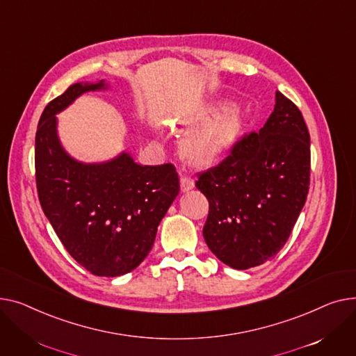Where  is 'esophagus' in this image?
Here are the masks:
<instances>
[{"label": "esophagus", "instance_id": "34e87169", "mask_svg": "<svg viewBox=\"0 0 356 356\" xmlns=\"http://www.w3.org/2000/svg\"><path fill=\"white\" fill-rule=\"evenodd\" d=\"M194 179H191V178H186V177H184V178H181V182H179V188H181V193L182 194H185V193H188V191H191L193 188H194Z\"/></svg>", "mask_w": 356, "mask_h": 356}]
</instances>
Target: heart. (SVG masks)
<instances>
[{
  "mask_svg": "<svg viewBox=\"0 0 356 356\" xmlns=\"http://www.w3.org/2000/svg\"><path fill=\"white\" fill-rule=\"evenodd\" d=\"M202 124L182 140V152L197 168H211L233 151L247 129V116L228 103L208 106L191 119Z\"/></svg>",
  "mask_w": 356,
  "mask_h": 356,
  "instance_id": "obj_1",
  "label": "heart"
}]
</instances>
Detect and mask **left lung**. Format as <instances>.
<instances>
[{
    "instance_id": "left-lung-1",
    "label": "left lung",
    "mask_w": 356,
    "mask_h": 356,
    "mask_svg": "<svg viewBox=\"0 0 356 356\" xmlns=\"http://www.w3.org/2000/svg\"><path fill=\"white\" fill-rule=\"evenodd\" d=\"M259 134L204 172L195 186L210 202L202 228L208 248L236 270L275 259L293 229L309 191L310 136L296 104L276 92Z\"/></svg>"
}]
</instances>
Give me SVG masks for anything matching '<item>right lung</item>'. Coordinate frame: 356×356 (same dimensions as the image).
<instances>
[{"label": "right lung", "instance_id": "obj_1", "mask_svg": "<svg viewBox=\"0 0 356 356\" xmlns=\"http://www.w3.org/2000/svg\"><path fill=\"white\" fill-rule=\"evenodd\" d=\"M109 83L79 81L51 100L35 134V179L41 208L69 254L102 277L136 268L154 245L158 225L179 193L171 163L140 165L122 151L103 162H81L61 145L57 115Z\"/></svg>", "mask_w": 356, "mask_h": 356}]
</instances>
